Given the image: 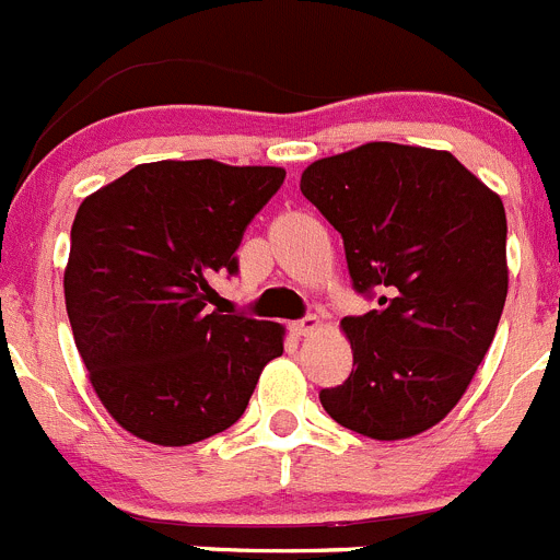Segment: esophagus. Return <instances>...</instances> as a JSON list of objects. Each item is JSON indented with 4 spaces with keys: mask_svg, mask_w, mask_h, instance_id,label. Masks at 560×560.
<instances>
[{
    "mask_svg": "<svg viewBox=\"0 0 560 560\" xmlns=\"http://www.w3.org/2000/svg\"><path fill=\"white\" fill-rule=\"evenodd\" d=\"M316 328H319V319H316L314 314H308V316H303V319L291 323V330H294L296 336H308V334H314Z\"/></svg>",
    "mask_w": 560,
    "mask_h": 560,
    "instance_id": "obj_1",
    "label": "esophagus"
}]
</instances>
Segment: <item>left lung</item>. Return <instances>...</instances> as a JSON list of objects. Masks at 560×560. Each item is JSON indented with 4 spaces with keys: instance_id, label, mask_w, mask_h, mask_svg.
Here are the masks:
<instances>
[{
    "instance_id": "8db88e82",
    "label": "left lung",
    "mask_w": 560,
    "mask_h": 560,
    "mask_svg": "<svg viewBox=\"0 0 560 560\" xmlns=\"http://www.w3.org/2000/svg\"><path fill=\"white\" fill-rule=\"evenodd\" d=\"M300 190L345 244L353 289L378 308L345 316L353 373L325 412L373 440L446 418L491 348L508 296L502 199L448 151L368 142L305 167Z\"/></svg>"
}]
</instances>
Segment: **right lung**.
<instances>
[{
	"mask_svg": "<svg viewBox=\"0 0 560 560\" xmlns=\"http://www.w3.org/2000/svg\"><path fill=\"white\" fill-rule=\"evenodd\" d=\"M283 167L148 162L78 207L67 314L97 398L126 432L190 446L244 415L283 328L221 314L212 280L237 275L246 226Z\"/></svg>",
	"mask_w": 560,
	"mask_h": 560,
	"instance_id": "add662e5",
	"label": "right lung"
}]
</instances>
